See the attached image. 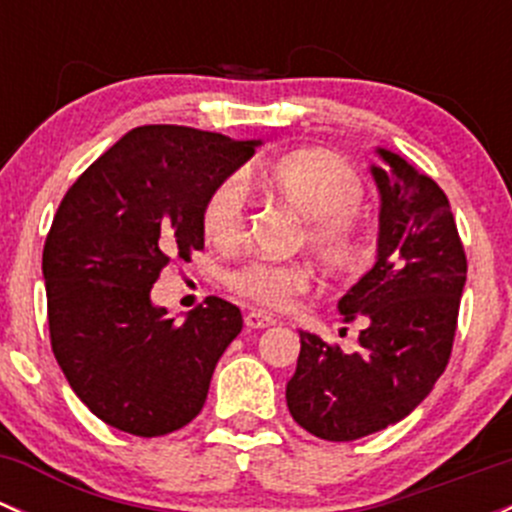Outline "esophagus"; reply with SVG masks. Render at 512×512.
I'll list each match as a JSON object with an SVG mask.
<instances>
[{"instance_id":"1","label":"esophagus","mask_w":512,"mask_h":512,"mask_svg":"<svg viewBox=\"0 0 512 512\" xmlns=\"http://www.w3.org/2000/svg\"><path fill=\"white\" fill-rule=\"evenodd\" d=\"M245 324H247V329H267L275 324V317H270V314H265V312H247Z\"/></svg>"}]
</instances>
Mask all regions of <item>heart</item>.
Masks as SVG:
<instances>
[{
    "label": "heart",
    "mask_w": 512,
    "mask_h": 512,
    "mask_svg": "<svg viewBox=\"0 0 512 512\" xmlns=\"http://www.w3.org/2000/svg\"><path fill=\"white\" fill-rule=\"evenodd\" d=\"M262 185L304 218L309 250L342 277L364 275L374 262L369 235L354 210L364 200V183L352 165L327 151H297L260 173ZM245 230V190L240 180L215 185L203 205V232L210 242L235 245ZM312 285V272L299 262L250 260L227 275V287L247 302L282 309Z\"/></svg>",
    "instance_id": "b5f03b06"
}]
</instances>
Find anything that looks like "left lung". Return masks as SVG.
Listing matches in <instances>:
<instances>
[{
	"label": "left lung",
	"instance_id": "left-lung-1",
	"mask_svg": "<svg viewBox=\"0 0 512 512\" xmlns=\"http://www.w3.org/2000/svg\"><path fill=\"white\" fill-rule=\"evenodd\" d=\"M371 165L381 193L376 265L339 299L359 319V352L299 332L287 381L294 421L324 441H356L401 421L446 371L466 285V250L446 193L396 153Z\"/></svg>",
	"mask_w": 512,
	"mask_h": 512
}]
</instances>
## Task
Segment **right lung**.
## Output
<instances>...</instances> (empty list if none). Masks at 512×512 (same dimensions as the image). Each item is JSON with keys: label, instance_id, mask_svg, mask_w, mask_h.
I'll list each match as a JSON object with an SVG mask.
<instances>
[{"label": "right lung", "instance_id": "add662e5", "mask_svg": "<svg viewBox=\"0 0 512 512\" xmlns=\"http://www.w3.org/2000/svg\"><path fill=\"white\" fill-rule=\"evenodd\" d=\"M260 141L141 126L66 190L44 242L51 352L103 423L153 438L188 426L242 314L205 299L183 324L151 304L173 257L203 250V205Z\"/></svg>", "mask_w": 512, "mask_h": 512}]
</instances>
